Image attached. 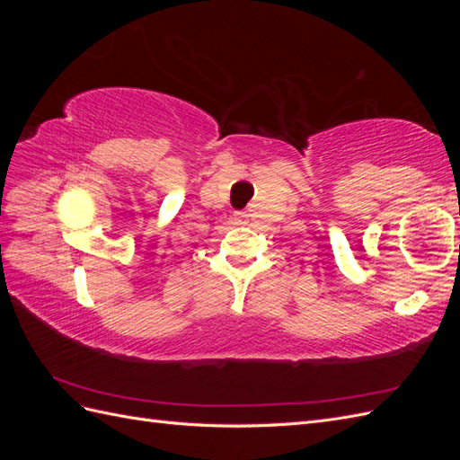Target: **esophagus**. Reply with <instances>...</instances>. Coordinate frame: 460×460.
<instances>
[{
	"mask_svg": "<svg viewBox=\"0 0 460 460\" xmlns=\"http://www.w3.org/2000/svg\"><path fill=\"white\" fill-rule=\"evenodd\" d=\"M234 220L238 222V225H245V222H247V215H245L243 211H235V213H234Z\"/></svg>",
	"mask_w": 460,
	"mask_h": 460,
	"instance_id": "34e87169",
	"label": "esophagus"
}]
</instances>
